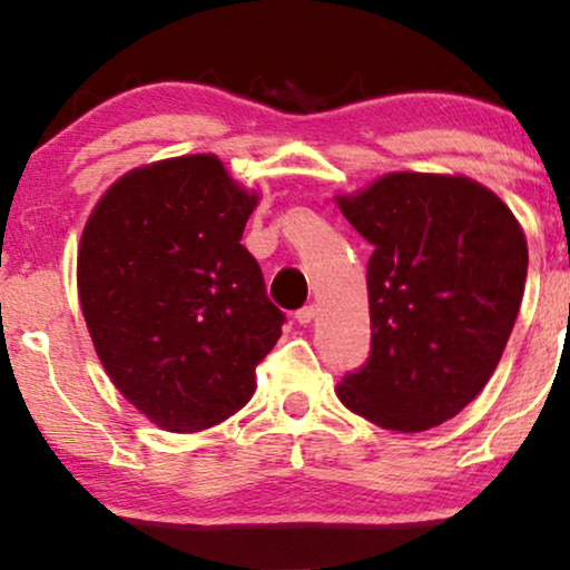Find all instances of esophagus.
<instances>
[{"label": "esophagus", "instance_id": "esophagus-1", "mask_svg": "<svg viewBox=\"0 0 570 570\" xmlns=\"http://www.w3.org/2000/svg\"><path fill=\"white\" fill-rule=\"evenodd\" d=\"M315 315H318V307L315 305H305L302 309H297V315H294V318H297L302 326H307V323H313L315 321Z\"/></svg>", "mask_w": 570, "mask_h": 570}]
</instances>
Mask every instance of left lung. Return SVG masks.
I'll list each match as a JSON object with an SVG mask.
<instances>
[{
    "label": "left lung",
    "mask_w": 570,
    "mask_h": 570,
    "mask_svg": "<svg viewBox=\"0 0 570 570\" xmlns=\"http://www.w3.org/2000/svg\"><path fill=\"white\" fill-rule=\"evenodd\" d=\"M334 199L373 244L371 357L336 397L381 429H434L476 397L505 352L529 268L521 223L458 173H386Z\"/></svg>",
    "instance_id": "8db88e82"
}]
</instances>
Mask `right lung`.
I'll list each match as a JSON object with an SVG mask.
<instances>
[{"label":"right lung","mask_w":570,"mask_h":570,"mask_svg":"<svg viewBox=\"0 0 570 570\" xmlns=\"http://www.w3.org/2000/svg\"><path fill=\"white\" fill-rule=\"evenodd\" d=\"M261 194L218 155L120 176L86 220L78 299L99 363L157 429H210L247 405L284 313L242 244Z\"/></svg>","instance_id":"obj_1"}]
</instances>
